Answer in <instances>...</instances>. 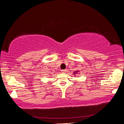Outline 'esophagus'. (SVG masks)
I'll use <instances>...</instances> for the list:
<instances>
[{
  "instance_id": "1",
  "label": "esophagus",
  "mask_w": 124,
  "mask_h": 124,
  "mask_svg": "<svg viewBox=\"0 0 124 124\" xmlns=\"http://www.w3.org/2000/svg\"><path fill=\"white\" fill-rule=\"evenodd\" d=\"M61 71H62V73H65L66 71V69H63V70H61Z\"/></svg>"
}]
</instances>
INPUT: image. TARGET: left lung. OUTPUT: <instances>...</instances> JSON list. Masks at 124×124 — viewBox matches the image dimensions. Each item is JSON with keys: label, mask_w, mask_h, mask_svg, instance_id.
<instances>
[{"label": "left lung", "mask_w": 124, "mask_h": 124, "mask_svg": "<svg viewBox=\"0 0 124 124\" xmlns=\"http://www.w3.org/2000/svg\"><path fill=\"white\" fill-rule=\"evenodd\" d=\"M74 74H76V73H74Z\"/></svg>", "instance_id": "left-lung-1"}]
</instances>
